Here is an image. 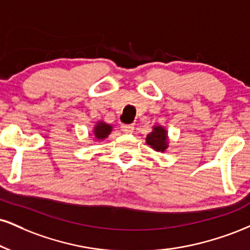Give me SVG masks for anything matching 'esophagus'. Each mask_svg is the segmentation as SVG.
<instances>
[{"label":"esophagus","instance_id":"34e87169","mask_svg":"<svg viewBox=\"0 0 250 250\" xmlns=\"http://www.w3.org/2000/svg\"><path fill=\"white\" fill-rule=\"evenodd\" d=\"M121 130L125 134H131L134 131V125H122Z\"/></svg>","mask_w":250,"mask_h":250}]
</instances>
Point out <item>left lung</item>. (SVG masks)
Segmentation results:
<instances>
[{"label": "left lung", "instance_id": "left-lung-1", "mask_svg": "<svg viewBox=\"0 0 250 250\" xmlns=\"http://www.w3.org/2000/svg\"><path fill=\"white\" fill-rule=\"evenodd\" d=\"M146 143L157 152H165L169 148V136L163 125H152V130L146 135Z\"/></svg>", "mask_w": 250, "mask_h": 250}]
</instances>
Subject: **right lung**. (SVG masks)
I'll return each instance as SVG.
<instances>
[{
	"instance_id": "add662e5",
	"label": "right lung",
	"mask_w": 250,
	"mask_h": 250,
	"mask_svg": "<svg viewBox=\"0 0 250 250\" xmlns=\"http://www.w3.org/2000/svg\"><path fill=\"white\" fill-rule=\"evenodd\" d=\"M112 130H113L112 125L106 123L104 121H102V120H99V121L95 123L92 133L94 135L95 141H104L109 136L110 133H112Z\"/></svg>"
}]
</instances>
